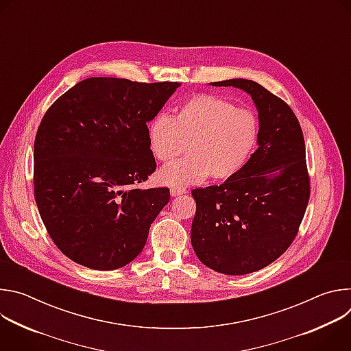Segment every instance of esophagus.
<instances>
[{
	"mask_svg": "<svg viewBox=\"0 0 351 351\" xmlns=\"http://www.w3.org/2000/svg\"><path fill=\"white\" fill-rule=\"evenodd\" d=\"M186 193V189L183 187H172L171 189V195L172 197H176V195H180V194H184Z\"/></svg>",
	"mask_w": 351,
	"mask_h": 351,
	"instance_id": "1",
	"label": "esophagus"
}]
</instances>
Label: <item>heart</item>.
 I'll return each instance as SVG.
<instances>
[{"mask_svg":"<svg viewBox=\"0 0 351 351\" xmlns=\"http://www.w3.org/2000/svg\"><path fill=\"white\" fill-rule=\"evenodd\" d=\"M257 136L253 112L211 94L189 98L172 118L158 114L147 128L149 152L164 164L182 156L187 144L189 156L158 173L168 186L198 183L208 175L214 180L232 178L253 153Z\"/></svg>","mask_w":351,"mask_h":351,"instance_id":"1","label":"heart"}]
</instances>
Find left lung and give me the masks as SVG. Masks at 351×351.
Masks as SVG:
<instances>
[{
  "label": "left lung",
  "instance_id": "obj_1",
  "mask_svg": "<svg viewBox=\"0 0 351 351\" xmlns=\"http://www.w3.org/2000/svg\"><path fill=\"white\" fill-rule=\"evenodd\" d=\"M258 111V148L222 184L194 189L191 245L197 258L225 275H245L278 260L294 240L310 199L303 130L291 108L257 82L229 79Z\"/></svg>",
  "mask_w": 351,
  "mask_h": 351
}]
</instances>
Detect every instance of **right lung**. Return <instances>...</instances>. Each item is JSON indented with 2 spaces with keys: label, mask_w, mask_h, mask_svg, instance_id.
<instances>
[{
  "label": "right lung",
  "mask_w": 351,
  "mask_h": 351,
  "mask_svg": "<svg viewBox=\"0 0 351 351\" xmlns=\"http://www.w3.org/2000/svg\"><path fill=\"white\" fill-rule=\"evenodd\" d=\"M180 86L88 77L47 110L34 138V198L56 245L98 271L132 263L169 202V189L136 184L156 168L147 122Z\"/></svg>",
  "instance_id": "add662e5"
}]
</instances>
